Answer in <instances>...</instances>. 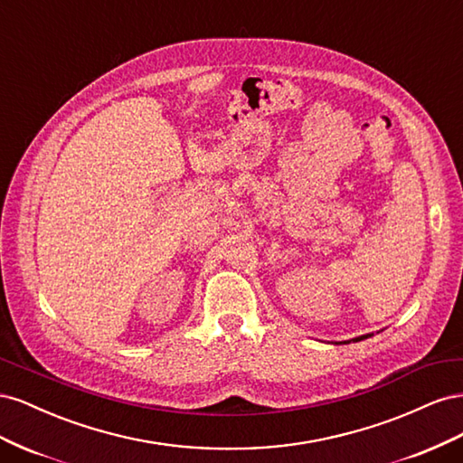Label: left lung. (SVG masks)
Wrapping results in <instances>:
<instances>
[{
	"instance_id": "obj_1",
	"label": "left lung",
	"mask_w": 463,
	"mask_h": 463,
	"mask_svg": "<svg viewBox=\"0 0 463 463\" xmlns=\"http://www.w3.org/2000/svg\"><path fill=\"white\" fill-rule=\"evenodd\" d=\"M373 334H363V335H357V338H354V340H347V342H344V344H349V342H361V340H367V338H371Z\"/></svg>"
}]
</instances>
